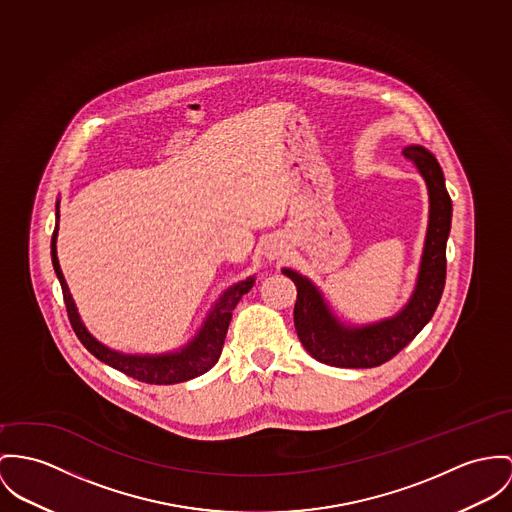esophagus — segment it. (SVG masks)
<instances>
[{"label":"esophagus","mask_w":512,"mask_h":512,"mask_svg":"<svg viewBox=\"0 0 512 512\" xmlns=\"http://www.w3.org/2000/svg\"><path fill=\"white\" fill-rule=\"evenodd\" d=\"M267 255H269V257H276V255H280V251L276 249V245L271 243V245H267Z\"/></svg>","instance_id":"1"}]
</instances>
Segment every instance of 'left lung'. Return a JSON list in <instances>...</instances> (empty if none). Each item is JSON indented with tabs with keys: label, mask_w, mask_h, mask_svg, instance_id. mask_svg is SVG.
<instances>
[{
	"label": "left lung",
	"mask_w": 512,
	"mask_h": 512,
	"mask_svg": "<svg viewBox=\"0 0 512 512\" xmlns=\"http://www.w3.org/2000/svg\"><path fill=\"white\" fill-rule=\"evenodd\" d=\"M403 156L411 161L427 181L431 212L421 261L419 280L409 304L392 319L349 329L329 314L314 284L290 269L282 273L298 288L294 325L304 349L315 360L337 368H374L403 351L431 321L446 282V239L452 224V200L444 185V175L429 150L409 146Z\"/></svg>",
	"instance_id": "1"
}]
</instances>
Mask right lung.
I'll return each mask as SVG.
<instances>
[{
  "label": "right lung",
  "mask_w": 512,
  "mask_h": 512,
  "mask_svg": "<svg viewBox=\"0 0 512 512\" xmlns=\"http://www.w3.org/2000/svg\"><path fill=\"white\" fill-rule=\"evenodd\" d=\"M56 218H60L58 206H56ZM56 237H58V222H56V228H54V234H52V243H50L52 265H54V271H56V276L60 280V286H62L68 319H70L81 345L89 353L97 356L101 362L117 368L122 374L138 380V382L156 384V386H169V384H179V382L193 380L200 374L208 372L218 362V358L222 354L228 327H230V321H232V312H234L237 302L241 300V296L247 294L251 290V286L255 284L253 276H249L247 280L239 282L234 288L224 292V296L218 300V304L214 306V310L204 321V325L195 337V341H191V345H187L181 353L161 354V356L120 354L117 351L107 349L99 341H95L87 333V329L83 327L78 310L74 306L72 294L68 290V284H66L64 275L60 271V263H58V255H56Z\"/></svg>",
  "instance_id": "1"
}]
</instances>
